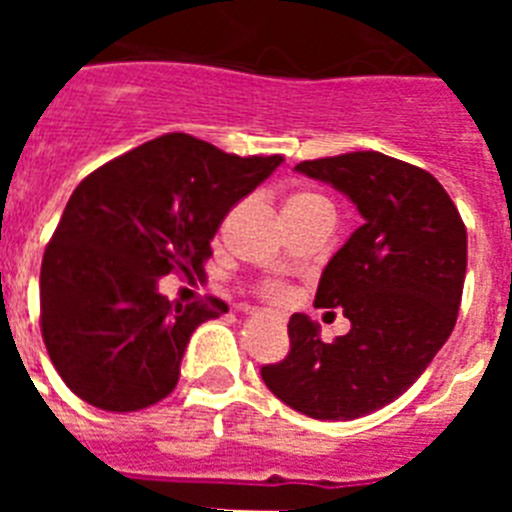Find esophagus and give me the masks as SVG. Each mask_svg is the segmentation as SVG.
Instances as JSON below:
<instances>
[{"label": "esophagus", "mask_w": 512, "mask_h": 512, "mask_svg": "<svg viewBox=\"0 0 512 512\" xmlns=\"http://www.w3.org/2000/svg\"><path fill=\"white\" fill-rule=\"evenodd\" d=\"M248 315H261L259 310H248Z\"/></svg>", "instance_id": "esophagus-1"}]
</instances>
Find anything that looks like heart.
<instances>
[{
	"label": "heart",
	"mask_w": 512,
	"mask_h": 512,
	"mask_svg": "<svg viewBox=\"0 0 512 512\" xmlns=\"http://www.w3.org/2000/svg\"><path fill=\"white\" fill-rule=\"evenodd\" d=\"M295 200H310V197H305V194H300V197H295Z\"/></svg>",
	"instance_id": "b5f03b06"
}]
</instances>
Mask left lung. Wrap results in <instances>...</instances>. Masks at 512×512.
Returning <instances> with one entry per match:
<instances>
[{
	"mask_svg": "<svg viewBox=\"0 0 512 512\" xmlns=\"http://www.w3.org/2000/svg\"><path fill=\"white\" fill-rule=\"evenodd\" d=\"M354 202L364 223L330 256L315 305L343 310L351 330L320 338L289 318V356L261 369L284 405L315 420H354L390 405L454 330L467 277V228L428 171L377 151L295 166Z\"/></svg>",
	"mask_w": 512,
	"mask_h": 512,
	"instance_id": "1",
	"label": "left lung"
}]
</instances>
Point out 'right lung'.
<instances>
[{"label": "right lung", "instance_id": "1", "mask_svg": "<svg viewBox=\"0 0 512 512\" xmlns=\"http://www.w3.org/2000/svg\"><path fill=\"white\" fill-rule=\"evenodd\" d=\"M282 161L171 133L74 189L40 266L43 341L74 395L110 413L171 395L192 333L228 305L171 302L158 282L202 271L225 215Z\"/></svg>", "mask_w": 512, "mask_h": 512}]
</instances>
